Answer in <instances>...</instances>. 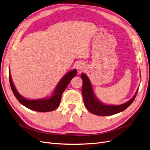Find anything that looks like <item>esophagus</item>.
I'll use <instances>...</instances> for the list:
<instances>
[{
    "mask_svg": "<svg viewBox=\"0 0 150 150\" xmlns=\"http://www.w3.org/2000/svg\"><path fill=\"white\" fill-rule=\"evenodd\" d=\"M79 70H83L84 69V66L83 65H79Z\"/></svg>",
    "mask_w": 150,
    "mask_h": 150,
    "instance_id": "1",
    "label": "esophagus"
}]
</instances>
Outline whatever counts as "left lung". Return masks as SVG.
<instances>
[{"instance_id":"obj_1","label":"left lung","mask_w":150,"mask_h":150,"mask_svg":"<svg viewBox=\"0 0 150 150\" xmlns=\"http://www.w3.org/2000/svg\"><path fill=\"white\" fill-rule=\"evenodd\" d=\"M81 76L83 79L82 95L85 107H86L88 111L96 115H112L124 111L128 107L130 106L136 98L137 91H138V90L137 91L132 99L122 105H115H115H104L96 98L93 91L91 82L87 76L84 74H81Z\"/></svg>"}]
</instances>
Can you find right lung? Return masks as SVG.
Masks as SVG:
<instances>
[{"mask_svg": "<svg viewBox=\"0 0 150 150\" xmlns=\"http://www.w3.org/2000/svg\"><path fill=\"white\" fill-rule=\"evenodd\" d=\"M9 72V82L11 90L14 96L20 103L32 110L40 112H47L53 111L59 107L62 98V95L64 90H66L71 80L76 76L77 71L72 70L64 76L55 89L54 92L50 98L40 100H27L20 95L14 86L12 81L10 72Z\"/></svg>", "mask_w": 150, "mask_h": 150, "instance_id": "right-lung-1", "label": "right lung"}]
</instances>
